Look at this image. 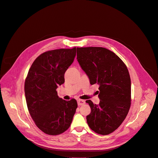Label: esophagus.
<instances>
[{
    "instance_id": "obj_1",
    "label": "esophagus",
    "mask_w": 158,
    "mask_h": 158,
    "mask_svg": "<svg viewBox=\"0 0 158 158\" xmlns=\"http://www.w3.org/2000/svg\"><path fill=\"white\" fill-rule=\"evenodd\" d=\"M77 102H78V106H82V105H84L85 103V101L82 99H78Z\"/></svg>"
}]
</instances>
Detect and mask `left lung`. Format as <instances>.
Here are the masks:
<instances>
[{
  "label": "left lung",
  "mask_w": 158,
  "mask_h": 158,
  "mask_svg": "<svg viewBox=\"0 0 158 158\" xmlns=\"http://www.w3.org/2000/svg\"><path fill=\"white\" fill-rule=\"evenodd\" d=\"M77 60L90 84L99 85V103L85 102L91 108L88 125L99 135H109L121 125L131 107V82L127 66L113 52L99 47H77Z\"/></svg>",
  "instance_id": "left-lung-1"
}]
</instances>
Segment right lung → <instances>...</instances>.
<instances>
[{
  "mask_svg": "<svg viewBox=\"0 0 158 158\" xmlns=\"http://www.w3.org/2000/svg\"><path fill=\"white\" fill-rule=\"evenodd\" d=\"M76 48L46 51L37 57L28 72L24 92L28 111L36 126L49 135H59L70 127L78 107L75 99L59 98L56 88L73 63Z\"/></svg>",
  "mask_w": 158,
  "mask_h": 158,
  "instance_id": "obj_1",
  "label": "right lung"
}]
</instances>
